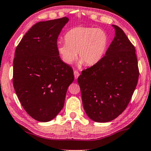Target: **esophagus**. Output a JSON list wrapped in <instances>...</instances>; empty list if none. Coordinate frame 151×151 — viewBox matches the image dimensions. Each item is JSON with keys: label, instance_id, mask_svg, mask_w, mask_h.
<instances>
[{"label": "esophagus", "instance_id": "esophagus-1", "mask_svg": "<svg viewBox=\"0 0 151 151\" xmlns=\"http://www.w3.org/2000/svg\"><path fill=\"white\" fill-rule=\"evenodd\" d=\"M73 73H74V77H75V79H77V78H78V76H80L79 72H78V71H74Z\"/></svg>", "mask_w": 151, "mask_h": 151}]
</instances>
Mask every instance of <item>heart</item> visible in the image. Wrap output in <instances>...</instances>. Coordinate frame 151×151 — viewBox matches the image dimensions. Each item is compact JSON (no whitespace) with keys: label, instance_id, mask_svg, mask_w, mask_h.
Here are the masks:
<instances>
[{"label":"heart","instance_id":"1","mask_svg":"<svg viewBox=\"0 0 151 151\" xmlns=\"http://www.w3.org/2000/svg\"><path fill=\"white\" fill-rule=\"evenodd\" d=\"M65 42L59 43L57 50L62 60L71 64L77 58L80 64L93 66L103 58L108 45V36L100 28L76 27L65 35Z\"/></svg>","mask_w":151,"mask_h":151}]
</instances>
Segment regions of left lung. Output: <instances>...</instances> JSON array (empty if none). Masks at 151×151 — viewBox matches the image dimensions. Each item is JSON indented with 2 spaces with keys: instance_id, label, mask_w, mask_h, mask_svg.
<instances>
[{
  "instance_id": "obj_1",
  "label": "left lung",
  "mask_w": 151,
  "mask_h": 151,
  "mask_svg": "<svg viewBox=\"0 0 151 151\" xmlns=\"http://www.w3.org/2000/svg\"><path fill=\"white\" fill-rule=\"evenodd\" d=\"M105 55L78 78L86 114L96 122L114 120L126 109L139 78L134 46L119 26Z\"/></svg>"
}]
</instances>
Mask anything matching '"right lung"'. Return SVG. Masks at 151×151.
Masks as SVG:
<instances>
[{
    "label": "right lung",
    "instance_id": "right-lung-1",
    "mask_svg": "<svg viewBox=\"0 0 151 151\" xmlns=\"http://www.w3.org/2000/svg\"><path fill=\"white\" fill-rule=\"evenodd\" d=\"M68 19L40 21L25 33L15 50L13 85L19 101L35 120L48 122L64 105L73 71L62 61L57 41Z\"/></svg>",
    "mask_w": 151,
    "mask_h": 151
}]
</instances>
